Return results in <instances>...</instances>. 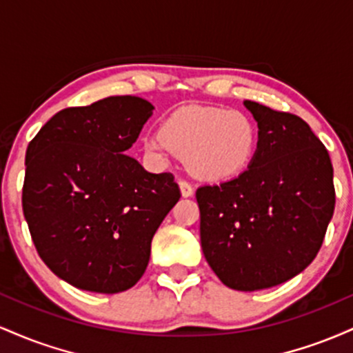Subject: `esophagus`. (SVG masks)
<instances>
[{
  "mask_svg": "<svg viewBox=\"0 0 353 353\" xmlns=\"http://www.w3.org/2000/svg\"><path fill=\"white\" fill-rule=\"evenodd\" d=\"M179 189H181L182 197H190L194 194V188L190 185V182L184 179H179Z\"/></svg>",
  "mask_w": 353,
  "mask_h": 353,
  "instance_id": "obj_1",
  "label": "esophagus"
}]
</instances>
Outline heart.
I'll return each instance as SVG.
<instances>
[{
	"mask_svg": "<svg viewBox=\"0 0 353 353\" xmlns=\"http://www.w3.org/2000/svg\"><path fill=\"white\" fill-rule=\"evenodd\" d=\"M259 125L244 111L184 106L165 116L159 132L143 139L145 154L165 161L171 152L204 181H228L252 164L259 149Z\"/></svg>",
	"mask_w": 353,
	"mask_h": 353,
	"instance_id": "b5f03b06",
	"label": "heart"
}]
</instances>
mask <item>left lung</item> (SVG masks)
Wrapping results in <instances>:
<instances>
[{"label": "left lung", "instance_id": "1", "mask_svg": "<svg viewBox=\"0 0 353 353\" xmlns=\"http://www.w3.org/2000/svg\"><path fill=\"white\" fill-rule=\"evenodd\" d=\"M259 125V149L236 179L202 185L201 245L224 285L269 289L301 274L322 247L335 208L334 168L309 124L244 101Z\"/></svg>", "mask_w": 353, "mask_h": 353}]
</instances>
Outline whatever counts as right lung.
I'll return each mask as SVG.
<instances>
[{"label": "right lung", "instance_id": "obj_1", "mask_svg": "<svg viewBox=\"0 0 353 353\" xmlns=\"http://www.w3.org/2000/svg\"><path fill=\"white\" fill-rule=\"evenodd\" d=\"M152 109L136 96L66 108L28 145L23 212L31 239L44 264L78 289H131L179 201L171 172H148L125 154Z\"/></svg>", "mask_w": 353, "mask_h": 353}]
</instances>
